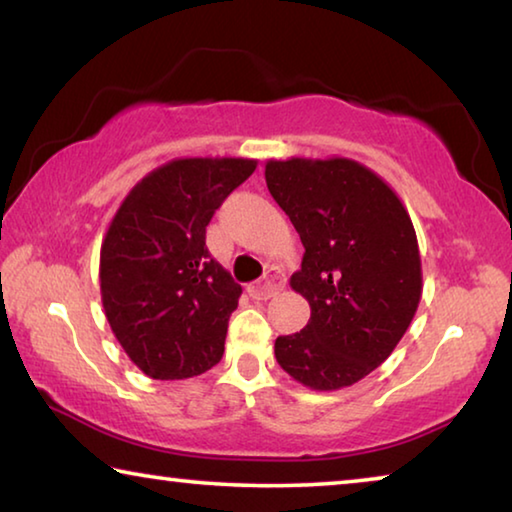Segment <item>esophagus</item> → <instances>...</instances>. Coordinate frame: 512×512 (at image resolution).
<instances>
[{
  "mask_svg": "<svg viewBox=\"0 0 512 512\" xmlns=\"http://www.w3.org/2000/svg\"><path fill=\"white\" fill-rule=\"evenodd\" d=\"M284 275L280 273V271H268L262 280H257L255 284H250L248 287V293H250V298H255V300H268V298H273L277 291L280 289H284Z\"/></svg>",
  "mask_w": 512,
  "mask_h": 512,
  "instance_id": "34e87169",
  "label": "esophagus"
}]
</instances>
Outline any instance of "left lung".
<instances>
[{"mask_svg":"<svg viewBox=\"0 0 512 512\" xmlns=\"http://www.w3.org/2000/svg\"><path fill=\"white\" fill-rule=\"evenodd\" d=\"M266 187L298 230L305 255L291 289L311 318L277 336L282 370L314 391H339L381 366L422 296L409 212L375 171L348 158L268 160Z\"/></svg>","mask_w":512,"mask_h":512,"instance_id":"1","label":"left lung"}]
</instances>
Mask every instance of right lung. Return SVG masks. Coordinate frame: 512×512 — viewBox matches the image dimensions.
Listing matches in <instances>:
<instances>
[{
    "instance_id": "add662e5",
    "label": "right lung",
    "mask_w": 512,
    "mask_h": 512,
    "mask_svg": "<svg viewBox=\"0 0 512 512\" xmlns=\"http://www.w3.org/2000/svg\"><path fill=\"white\" fill-rule=\"evenodd\" d=\"M244 158H183L137 183L101 244V300L144 375L187 379L221 361L241 287L205 246L214 212L255 171Z\"/></svg>"
}]
</instances>
